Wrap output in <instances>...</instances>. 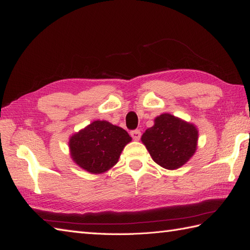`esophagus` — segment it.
<instances>
[{
  "mask_svg": "<svg viewBox=\"0 0 250 250\" xmlns=\"http://www.w3.org/2000/svg\"><path fill=\"white\" fill-rule=\"evenodd\" d=\"M130 134L132 136V139L134 141H139L141 139V131L140 130H133L130 132Z\"/></svg>",
  "mask_w": 250,
  "mask_h": 250,
  "instance_id": "esophagus-1",
  "label": "esophagus"
}]
</instances>
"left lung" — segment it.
<instances>
[{
	"label": "left lung",
	"mask_w": 250,
	"mask_h": 250,
	"mask_svg": "<svg viewBox=\"0 0 250 250\" xmlns=\"http://www.w3.org/2000/svg\"><path fill=\"white\" fill-rule=\"evenodd\" d=\"M141 140L156 164L174 170L188 163L196 151L198 130L187 121L163 114L155 119L154 125L144 132Z\"/></svg>",
	"instance_id": "obj_1"
}]
</instances>
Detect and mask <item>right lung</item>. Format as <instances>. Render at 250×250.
I'll use <instances>...</instances> for the list:
<instances>
[{"instance_id":"right-lung-1","label":"right lung","mask_w":250,"mask_h":250,"mask_svg":"<svg viewBox=\"0 0 250 250\" xmlns=\"http://www.w3.org/2000/svg\"><path fill=\"white\" fill-rule=\"evenodd\" d=\"M131 140L128 132L120 126L96 120L71 136L70 155L80 168L99 174L118 163L122 149Z\"/></svg>"}]
</instances>
